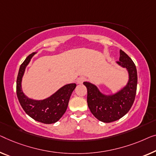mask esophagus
I'll use <instances>...</instances> for the list:
<instances>
[{
  "mask_svg": "<svg viewBox=\"0 0 156 156\" xmlns=\"http://www.w3.org/2000/svg\"><path fill=\"white\" fill-rule=\"evenodd\" d=\"M86 80V78L83 77V76H81V77L78 78V80H77V83L78 84H82V83L84 82V81Z\"/></svg>",
  "mask_w": 156,
  "mask_h": 156,
  "instance_id": "obj_1",
  "label": "esophagus"
}]
</instances>
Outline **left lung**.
I'll return each mask as SVG.
<instances>
[{"instance_id": "8db88e82", "label": "left lung", "mask_w": 156, "mask_h": 156, "mask_svg": "<svg viewBox=\"0 0 156 156\" xmlns=\"http://www.w3.org/2000/svg\"><path fill=\"white\" fill-rule=\"evenodd\" d=\"M117 64L127 69L129 80L127 85L115 94H104L92 83H83L87 90L88 107L95 118L104 122H111L123 117L131 108L135 99L137 86V72L135 64L121 50Z\"/></svg>"}]
</instances>
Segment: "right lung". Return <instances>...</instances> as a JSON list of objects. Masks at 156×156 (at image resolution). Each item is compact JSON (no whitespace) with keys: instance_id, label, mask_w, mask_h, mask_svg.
I'll return each mask as SVG.
<instances>
[{"instance_id":"1","label":"right lung","mask_w":156,"mask_h":156,"mask_svg":"<svg viewBox=\"0 0 156 156\" xmlns=\"http://www.w3.org/2000/svg\"><path fill=\"white\" fill-rule=\"evenodd\" d=\"M36 52H33L21 64L17 79V95L19 101L27 115L36 121L52 124L58 121L66 112L72 92L76 87L71 83L62 87L54 94L43 100H35L27 97L22 87L25 69Z\"/></svg>"}]
</instances>
